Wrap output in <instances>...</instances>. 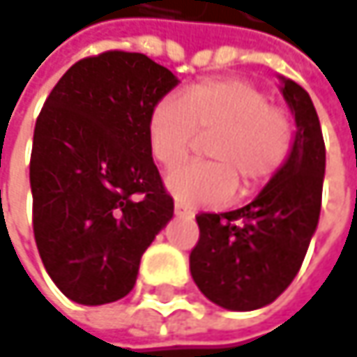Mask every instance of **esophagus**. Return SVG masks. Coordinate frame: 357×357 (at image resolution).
<instances>
[{"mask_svg": "<svg viewBox=\"0 0 357 357\" xmlns=\"http://www.w3.org/2000/svg\"><path fill=\"white\" fill-rule=\"evenodd\" d=\"M174 215H178V217H192V215H195V213H192L191 209H187L185 205L176 203V205H174Z\"/></svg>", "mask_w": 357, "mask_h": 357, "instance_id": "1", "label": "esophagus"}]
</instances>
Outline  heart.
<instances>
[{
  "label": "heart",
  "mask_w": 357,
  "mask_h": 357,
  "mask_svg": "<svg viewBox=\"0 0 357 357\" xmlns=\"http://www.w3.org/2000/svg\"><path fill=\"white\" fill-rule=\"evenodd\" d=\"M195 136H211V162L168 172L166 189L187 207H221L240 191H258L287 165L294 144L291 115L268 105L264 91L243 79H207L181 99H160L148 117V144L158 165L172 168L191 152Z\"/></svg>",
  "instance_id": "b5f03b06"
}]
</instances>
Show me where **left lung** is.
Here are the masks:
<instances>
[{
	"label": "left lung",
	"mask_w": 357,
	"mask_h": 357,
	"mask_svg": "<svg viewBox=\"0 0 357 357\" xmlns=\"http://www.w3.org/2000/svg\"><path fill=\"white\" fill-rule=\"evenodd\" d=\"M280 93L294 115V144L252 203L227 213H201L191 276L211 303L254 311L289 289L317 229L325 176V144L309 93L287 77Z\"/></svg>",
	"instance_id": "8db88e82"
}]
</instances>
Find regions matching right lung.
<instances>
[{"mask_svg":"<svg viewBox=\"0 0 357 357\" xmlns=\"http://www.w3.org/2000/svg\"><path fill=\"white\" fill-rule=\"evenodd\" d=\"M178 79L140 52L73 64L34 128L30 187L42 264L79 305L123 298L142 254L172 219L148 144V117Z\"/></svg>","mask_w":357,"mask_h":357,"instance_id":"add662e5","label":"right lung"}]
</instances>
